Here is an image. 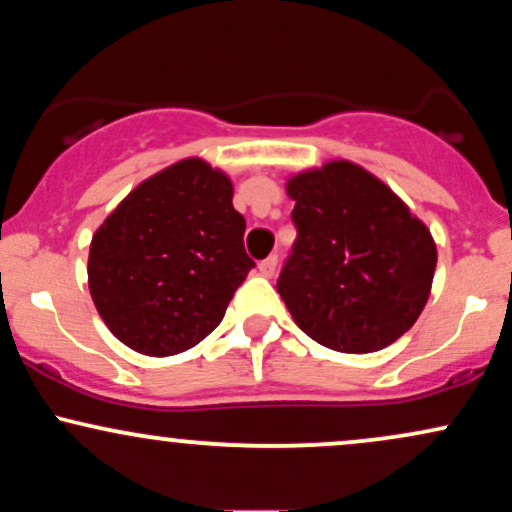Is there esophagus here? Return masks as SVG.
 Here are the masks:
<instances>
[{
  "label": "esophagus",
  "instance_id": "34e87169",
  "mask_svg": "<svg viewBox=\"0 0 512 512\" xmlns=\"http://www.w3.org/2000/svg\"><path fill=\"white\" fill-rule=\"evenodd\" d=\"M276 262H279V260H276V255H269L267 260L260 262V267H257V269H260L262 276H274V272H276Z\"/></svg>",
  "mask_w": 512,
  "mask_h": 512
}]
</instances>
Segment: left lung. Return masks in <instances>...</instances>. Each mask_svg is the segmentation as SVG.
<instances>
[{
	"instance_id": "obj_1",
	"label": "left lung",
	"mask_w": 512,
	"mask_h": 512,
	"mask_svg": "<svg viewBox=\"0 0 512 512\" xmlns=\"http://www.w3.org/2000/svg\"><path fill=\"white\" fill-rule=\"evenodd\" d=\"M286 190L296 240L276 291L296 325L344 354L397 342L431 293L438 252L428 228L349 161L296 175Z\"/></svg>"
}]
</instances>
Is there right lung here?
Masks as SVG:
<instances>
[{"label":"right lung","mask_w":512,"mask_h":512,"mask_svg":"<svg viewBox=\"0 0 512 512\" xmlns=\"http://www.w3.org/2000/svg\"><path fill=\"white\" fill-rule=\"evenodd\" d=\"M233 185L199 158L175 163L122 199L91 240L88 289L129 349L173 356L219 327L255 262Z\"/></svg>","instance_id":"add662e5"}]
</instances>
